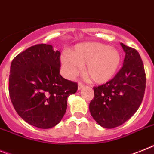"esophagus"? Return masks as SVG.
Listing matches in <instances>:
<instances>
[{
  "mask_svg": "<svg viewBox=\"0 0 154 154\" xmlns=\"http://www.w3.org/2000/svg\"><path fill=\"white\" fill-rule=\"evenodd\" d=\"M84 86H85V85H84L83 83H82V82H79V85H78L79 90H81V89H82V88H83Z\"/></svg>",
  "mask_w": 154,
  "mask_h": 154,
  "instance_id": "esophagus-1",
  "label": "esophagus"
}]
</instances>
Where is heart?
Masks as SVG:
<instances>
[{"label":"heart","instance_id":"obj_1","mask_svg":"<svg viewBox=\"0 0 154 154\" xmlns=\"http://www.w3.org/2000/svg\"><path fill=\"white\" fill-rule=\"evenodd\" d=\"M118 51L100 43H79L69 54L61 55V62L64 75L73 78L81 66L84 73L96 83H104L112 78L120 64Z\"/></svg>","mask_w":154,"mask_h":154}]
</instances>
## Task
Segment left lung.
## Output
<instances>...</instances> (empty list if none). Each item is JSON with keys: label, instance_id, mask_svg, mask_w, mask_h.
<instances>
[{"label": "left lung", "instance_id": "obj_1", "mask_svg": "<svg viewBox=\"0 0 154 154\" xmlns=\"http://www.w3.org/2000/svg\"><path fill=\"white\" fill-rule=\"evenodd\" d=\"M125 52L123 66L111 80L94 86L90 111L96 122L106 128L124 124L136 112L146 89V73L140 54L121 43Z\"/></svg>", "mask_w": 154, "mask_h": 154}]
</instances>
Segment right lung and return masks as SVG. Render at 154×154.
Returning <instances> with one entry per match:
<instances>
[{"instance_id": "add662e5", "label": "right lung", "mask_w": 154, "mask_h": 154, "mask_svg": "<svg viewBox=\"0 0 154 154\" xmlns=\"http://www.w3.org/2000/svg\"><path fill=\"white\" fill-rule=\"evenodd\" d=\"M61 53L50 44L29 47L13 59L8 90L18 115L31 125L52 128L66 112L67 100L78 84L60 75Z\"/></svg>"}]
</instances>
